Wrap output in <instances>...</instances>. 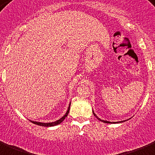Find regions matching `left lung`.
Masks as SVG:
<instances>
[{"instance_id":"8db88e82","label":"left lung","mask_w":155,"mask_h":155,"mask_svg":"<svg viewBox=\"0 0 155 155\" xmlns=\"http://www.w3.org/2000/svg\"><path fill=\"white\" fill-rule=\"evenodd\" d=\"M92 112H93V114H94V115H95V118H97V119H99V121L103 122V123H123V122L127 121V120H123V121H119V122H109V121H107V120H103V119H99V117H98L97 115H96V114H95V112H94V110H92ZM127 120H128V119H127Z\"/></svg>"}]
</instances>
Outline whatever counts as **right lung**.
Here are the masks:
<instances>
[{"label": "right lung", "mask_w": 155, "mask_h": 155, "mask_svg": "<svg viewBox=\"0 0 155 155\" xmlns=\"http://www.w3.org/2000/svg\"><path fill=\"white\" fill-rule=\"evenodd\" d=\"M70 106H71V103L69 104V106L68 108V110H67L66 113L64 115L63 117H61L60 119H58L56 121H54V122H51V123H41V122H36V121H32V120H30V121L32 122V123L34 124H36V125H39V126H42V127H54V126H56L58 124H60V123H62L64 120L65 119L67 116H68V114L69 113V110H70Z\"/></svg>", "instance_id": "obj_1"}]
</instances>
